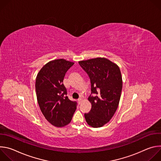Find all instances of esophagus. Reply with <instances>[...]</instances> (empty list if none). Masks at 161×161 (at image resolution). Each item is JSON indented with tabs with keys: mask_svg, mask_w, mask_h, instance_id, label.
Wrapping results in <instances>:
<instances>
[{
	"mask_svg": "<svg viewBox=\"0 0 161 161\" xmlns=\"http://www.w3.org/2000/svg\"><path fill=\"white\" fill-rule=\"evenodd\" d=\"M81 101H82V99H78V103H79V104H81Z\"/></svg>",
	"mask_w": 161,
	"mask_h": 161,
	"instance_id": "34e87169",
	"label": "esophagus"
}]
</instances>
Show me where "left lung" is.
Segmentation results:
<instances>
[{
    "mask_svg": "<svg viewBox=\"0 0 161 161\" xmlns=\"http://www.w3.org/2000/svg\"><path fill=\"white\" fill-rule=\"evenodd\" d=\"M79 64L91 83L88 101L92 108L84 114L86 122L92 127H103L111 119L119 104L122 89L120 70L117 64L105 58L83 60Z\"/></svg>",
    "mask_w": 161,
    "mask_h": 161,
    "instance_id": "8db88e82",
    "label": "left lung"
}]
</instances>
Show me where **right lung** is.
Listing matches in <instances>:
<instances>
[{"label":"right lung","instance_id":"right-lung-1","mask_svg":"<svg viewBox=\"0 0 161 161\" xmlns=\"http://www.w3.org/2000/svg\"><path fill=\"white\" fill-rule=\"evenodd\" d=\"M73 65V62L64 59L49 62L36 78V91L39 108L45 119L55 127L69 124L76 109L77 103L68 98L63 84L65 73Z\"/></svg>","mask_w":161,"mask_h":161}]
</instances>
